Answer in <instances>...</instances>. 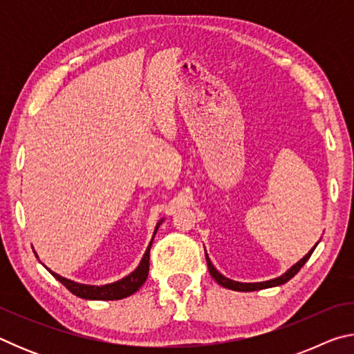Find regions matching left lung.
Segmentation results:
<instances>
[{
	"label": "left lung",
	"mask_w": 354,
	"mask_h": 354,
	"mask_svg": "<svg viewBox=\"0 0 354 354\" xmlns=\"http://www.w3.org/2000/svg\"><path fill=\"white\" fill-rule=\"evenodd\" d=\"M320 242V241H319ZM319 242L315 243V247L319 245ZM315 247H313L309 250V253L306 256H303L301 259H299L297 263H293V266L289 268V270L284 272L281 277L278 278H273V279H267V281H261V283H241V281H234V279H230L226 278L225 274H221L217 268L214 267V263L209 259V256L206 253V248H205V254H206V262H207V268H209V273H211V277L217 281L220 286L226 287V289H231V290H237V292H251V290H262V289H268V287H277L287 283V281L292 279L295 274L299 272V268H301L304 263L308 262V259L313 254V251L315 250Z\"/></svg>",
	"instance_id": "8db88e82"
}]
</instances>
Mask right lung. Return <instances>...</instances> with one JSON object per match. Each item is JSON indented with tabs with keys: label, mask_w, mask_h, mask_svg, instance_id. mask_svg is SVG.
I'll return each mask as SVG.
<instances>
[{
	"label": "right lung",
	"mask_w": 354,
	"mask_h": 354,
	"mask_svg": "<svg viewBox=\"0 0 354 354\" xmlns=\"http://www.w3.org/2000/svg\"><path fill=\"white\" fill-rule=\"evenodd\" d=\"M165 218H160L158 221V225L154 227V232H153V237H151V242L148 243V247L145 250V254L142 256V261L139 266L136 267V270L131 272L127 277H123L122 279L118 281H113V283L109 284H101V286H93V284H84V283H77V281H71L65 277H61V274H57L56 272L50 270L45 266V268L48 272H50L53 277H55L59 283H62L67 289L73 293V295L84 298V299H98V301H109V299H122V298H127L129 295H133L137 290L140 289L145 283L147 278H148V270H149V248H151V243H153V239L156 236V232H158L160 223H162ZM35 253V251H34ZM37 256V253H35ZM39 257V256H37Z\"/></svg>",
	"instance_id": "obj_1"
}]
</instances>
